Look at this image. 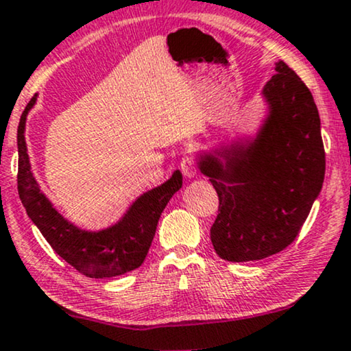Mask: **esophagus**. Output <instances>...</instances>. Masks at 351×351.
I'll return each mask as SVG.
<instances>
[{"instance_id": "esophagus-1", "label": "esophagus", "mask_w": 351, "mask_h": 351, "mask_svg": "<svg viewBox=\"0 0 351 351\" xmlns=\"http://www.w3.org/2000/svg\"><path fill=\"white\" fill-rule=\"evenodd\" d=\"M180 168L181 171H183V175L186 178H194V176L197 175V162L196 158L193 157V155H184L183 158H181V163H180Z\"/></svg>"}]
</instances>
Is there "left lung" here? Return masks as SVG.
<instances>
[{
    "mask_svg": "<svg viewBox=\"0 0 351 351\" xmlns=\"http://www.w3.org/2000/svg\"><path fill=\"white\" fill-rule=\"evenodd\" d=\"M275 71L263 88L269 114L254 139L199 155V170L219 196L212 245L230 263L264 259L291 245L322 189L317 106L293 69L278 61Z\"/></svg>",
    "mask_w": 351,
    "mask_h": 351,
    "instance_id": "1",
    "label": "left lung"
}]
</instances>
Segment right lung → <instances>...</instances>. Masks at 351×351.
Masks as SVG:
<instances>
[{"instance_id":"right-lung-1","label":"right lung","mask_w":351,"mask_h":351,"mask_svg":"<svg viewBox=\"0 0 351 351\" xmlns=\"http://www.w3.org/2000/svg\"><path fill=\"white\" fill-rule=\"evenodd\" d=\"M35 101L37 94L25 106L17 128V189L30 220L37 225L40 233L50 243L56 254L86 277H117L137 269L144 263L152 245L163 208L173 194L183 186L180 170L173 173L171 178L163 184L137 197L121 220L112 227L100 232L77 228L53 207L45 194L40 191L37 180L30 170L24 132L25 119Z\"/></svg>"}]
</instances>
